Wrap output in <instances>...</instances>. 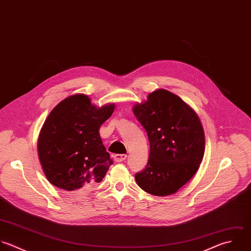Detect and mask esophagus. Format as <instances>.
I'll return each mask as SVG.
<instances>
[{
	"label": "esophagus",
	"instance_id": "1",
	"mask_svg": "<svg viewBox=\"0 0 251 251\" xmlns=\"http://www.w3.org/2000/svg\"><path fill=\"white\" fill-rule=\"evenodd\" d=\"M113 157L116 162H122L127 158V155L126 154H114Z\"/></svg>",
	"mask_w": 251,
	"mask_h": 251
}]
</instances>
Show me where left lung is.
Segmentation results:
<instances>
[{
  "label": "left lung",
  "mask_w": 251,
  "mask_h": 251,
  "mask_svg": "<svg viewBox=\"0 0 251 251\" xmlns=\"http://www.w3.org/2000/svg\"><path fill=\"white\" fill-rule=\"evenodd\" d=\"M133 112L146 129L150 156L146 168L135 175L145 192L166 197L176 194L198 172L205 150L203 127L197 112L180 97L157 89Z\"/></svg>",
  "instance_id": "obj_1"
}]
</instances>
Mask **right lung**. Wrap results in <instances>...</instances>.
<instances>
[{"label":"right lung","mask_w":251,"mask_h":251,"mask_svg":"<svg viewBox=\"0 0 251 251\" xmlns=\"http://www.w3.org/2000/svg\"><path fill=\"white\" fill-rule=\"evenodd\" d=\"M114 108L112 102L98 107L84 94L69 96L52 108L37 145L41 166L50 184L80 194L102 181L112 160L99 130Z\"/></svg>","instance_id":"right-lung-1"}]
</instances>
